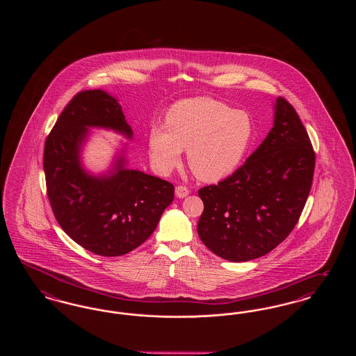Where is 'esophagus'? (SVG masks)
Wrapping results in <instances>:
<instances>
[{
	"mask_svg": "<svg viewBox=\"0 0 356 356\" xmlns=\"http://www.w3.org/2000/svg\"><path fill=\"white\" fill-rule=\"evenodd\" d=\"M175 193H176L177 197L183 199V197H186V196L189 195V189L184 186H177L175 188Z\"/></svg>",
	"mask_w": 356,
	"mask_h": 356,
	"instance_id": "1",
	"label": "esophagus"
}]
</instances>
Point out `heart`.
<instances>
[{"label": "heart", "instance_id": "b5f03b06", "mask_svg": "<svg viewBox=\"0 0 356 356\" xmlns=\"http://www.w3.org/2000/svg\"><path fill=\"white\" fill-rule=\"evenodd\" d=\"M254 136L251 116L212 97L175 102L165 115V128L153 127L148 147L153 164L168 172L179 164L183 149L195 176L216 183L236 170Z\"/></svg>", "mask_w": 356, "mask_h": 356}]
</instances>
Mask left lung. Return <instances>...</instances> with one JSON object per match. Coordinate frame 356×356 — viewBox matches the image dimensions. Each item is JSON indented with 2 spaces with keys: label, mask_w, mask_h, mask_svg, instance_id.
<instances>
[{
  "label": "left lung",
  "mask_w": 356,
  "mask_h": 356,
  "mask_svg": "<svg viewBox=\"0 0 356 356\" xmlns=\"http://www.w3.org/2000/svg\"><path fill=\"white\" fill-rule=\"evenodd\" d=\"M314 170L315 152L305 125L295 108L279 97L273 127L259 148L219 184L199 189L202 241L229 261L271 252L299 221Z\"/></svg>",
  "instance_id": "8db88e82"
}]
</instances>
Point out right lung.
<instances>
[{
    "mask_svg": "<svg viewBox=\"0 0 356 356\" xmlns=\"http://www.w3.org/2000/svg\"><path fill=\"white\" fill-rule=\"evenodd\" d=\"M88 128L134 135L115 97L102 89L77 93L45 141L48 199L56 220L79 245L100 256H121L152 235L173 200L175 186L125 168L124 154L108 175H89L80 161Z\"/></svg>",
    "mask_w": 356,
    "mask_h": 356,
    "instance_id": "obj_1",
    "label": "right lung"
}]
</instances>
